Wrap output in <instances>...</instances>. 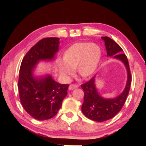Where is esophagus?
I'll use <instances>...</instances> for the list:
<instances>
[{"label": "esophagus", "instance_id": "obj_1", "mask_svg": "<svg viewBox=\"0 0 146 146\" xmlns=\"http://www.w3.org/2000/svg\"><path fill=\"white\" fill-rule=\"evenodd\" d=\"M78 87H79L78 84H70L69 86V90H72L77 88Z\"/></svg>", "mask_w": 146, "mask_h": 146}]
</instances>
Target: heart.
Returning a JSON list of instances; mask_svg holds the SVG:
<instances>
[{
	"mask_svg": "<svg viewBox=\"0 0 146 146\" xmlns=\"http://www.w3.org/2000/svg\"><path fill=\"white\" fill-rule=\"evenodd\" d=\"M102 56L99 46L90 42H79L73 44L65 51L63 61L59 63L60 72L65 77L73 74L76 69L83 78L91 76L96 71Z\"/></svg>",
	"mask_w": 146,
	"mask_h": 146,
	"instance_id": "b5f03b06",
	"label": "heart"
}]
</instances>
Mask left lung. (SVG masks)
Masks as SVG:
<instances>
[{
	"instance_id": "left-lung-1",
	"label": "left lung",
	"mask_w": 146,
	"mask_h": 146,
	"mask_svg": "<svg viewBox=\"0 0 146 146\" xmlns=\"http://www.w3.org/2000/svg\"><path fill=\"white\" fill-rule=\"evenodd\" d=\"M102 39L104 40L108 56H112L113 58L119 60L124 64L127 72V80L123 92L112 99L104 98L99 94L95 85L96 76L81 85L84 92L82 111L88 118L99 122L112 118L121 110L126 100L131 82L128 60L125 54L122 53L123 50L110 38L102 36Z\"/></svg>"
}]
</instances>
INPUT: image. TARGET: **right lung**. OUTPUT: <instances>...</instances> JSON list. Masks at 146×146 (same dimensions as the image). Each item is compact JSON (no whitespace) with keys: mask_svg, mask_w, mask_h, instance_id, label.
Instances as JSON below:
<instances>
[{"mask_svg":"<svg viewBox=\"0 0 146 146\" xmlns=\"http://www.w3.org/2000/svg\"><path fill=\"white\" fill-rule=\"evenodd\" d=\"M59 38H45L30 49L22 61L19 71V97L30 115L38 120L50 119L58 113L68 94V84H61L52 76L35 77L33 70L40 60H51L58 51Z\"/></svg>","mask_w":146,"mask_h":146,"instance_id":"1","label":"right lung"}]
</instances>
